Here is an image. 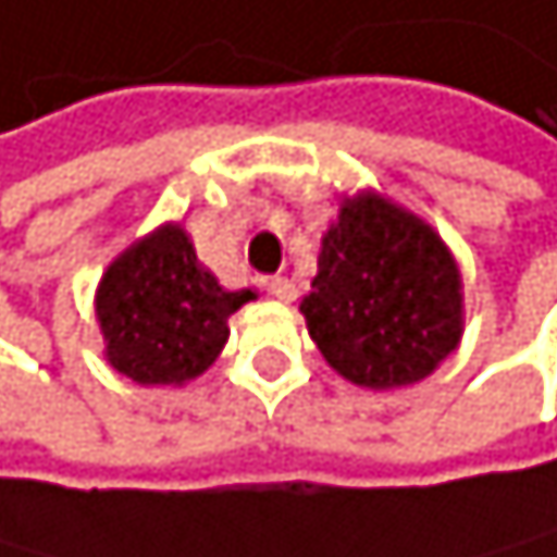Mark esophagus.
<instances>
[{"label":"esophagus","mask_w":557,"mask_h":557,"mask_svg":"<svg viewBox=\"0 0 557 557\" xmlns=\"http://www.w3.org/2000/svg\"><path fill=\"white\" fill-rule=\"evenodd\" d=\"M270 294H273L276 301L290 305L294 298H298V287H294V281H287V276H273V281H270Z\"/></svg>","instance_id":"34e87169"}]
</instances>
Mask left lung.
Masks as SVG:
<instances>
[{"label":"left lung","instance_id":"8db88e82","mask_svg":"<svg viewBox=\"0 0 557 557\" xmlns=\"http://www.w3.org/2000/svg\"><path fill=\"white\" fill-rule=\"evenodd\" d=\"M301 315L339 377L371 392L406 388L461 346V267L430 221L357 190L322 235Z\"/></svg>","mask_w":557,"mask_h":557}]
</instances>
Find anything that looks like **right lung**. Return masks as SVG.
<instances>
[{"mask_svg":"<svg viewBox=\"0 0 557 557\" xmlns=\"http://www.w3.org/2000/svg\"><path fill=\"white\" fill-rule=\"evenodd\" d=\"M256 290H224L180 221H165L113 259L96 287L103 357L134 384L200 377L228 343V319Z\"/></svg>","mask_w":557,"mask_h":557,"instance_id":"right-lung-1","label":"right lung"}]
</instances>
